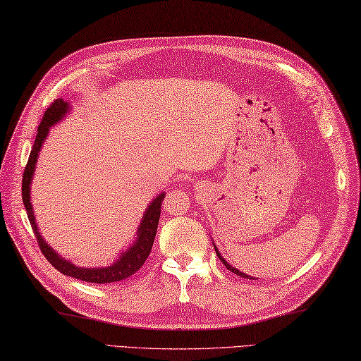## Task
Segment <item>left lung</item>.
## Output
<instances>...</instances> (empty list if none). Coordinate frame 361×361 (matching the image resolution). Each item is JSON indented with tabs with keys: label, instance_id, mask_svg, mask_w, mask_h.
I'll return each instance as SVG.
<instances>
[{
	"label": "left lung",
	"instance_id": "left-lung-1",
	"mask_svg": "<svg viewBox=\"0 0 361 361\" xmlns=\"http://www.w3.org/2000/svg\"><path fill=\"white\" fill-rule=\"evenodd\" d=\"M216 253H217V257L220 258V261L223 262V264H225V266H226V269H228V270H231V271H232V274H235V275H238V276H241V278H247V279H255V278H250V276H249V275H246V274H243V271H240V270H237V269H233V267H231V266L228 264V262H226L225 259H223V258L220 257V253H219L217 247H216Z\"/></svg>",
	"mask_w": 361,
	"mask_h": 361
}]
</instances>
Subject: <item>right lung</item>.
I'll return each mask as SVG.
<instances>
[{
    "instance_id": "add662e5",
    "label": "right lung",
    "mask_w": 361,
    "mask_h": 361,
    "mask_svg": "<svg viewBox=\"0 0 361 361\" xmlns=\"http://www.w3.org/2000/svg\"><path fill=\"white\" fill-rule=\"evenodd\" d=\"M68 109H70L68 103H65L62 99H56L44 112L42 121L37 128L36 140L33 144V149L30 152V158H28V161H27L24 176H23V202H24V207L27 211V217H28V221H30L32 229L35 232L39 249H41V252L44 253V257L48 259V262H50V264L56 270H59L61 274L85 281V282H92V284H111V282L124 281V279L130 278L132 275H135L136 271H138L144 266L145 259H147L150 255L154 237H157V229H158V223H159V217H161V207H162V200H164L165 194H159V196L150 203V207L147 208V211H145V214L142 216V220L140 223L138 235H136L138 238H136L135 245L128 252H124L120 257V259L111 267H104V269H86L85 267L83 269V267H77V266L71 264L70 261L61 258L50 246L47 245L44 238L39 235V231L36 228L35 214H33L32 203H30V183H32L33 171L36 167L37 154H39V150H41V147H42V142L47 138L50 126L59 121L66 114Z\"/></svg>"
}]
</instances>
